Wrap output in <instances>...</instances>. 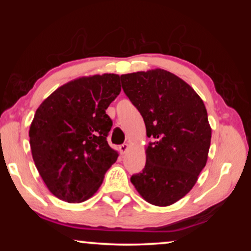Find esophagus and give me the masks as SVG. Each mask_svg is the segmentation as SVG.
I'll list each match as a JSON object with an SVG mask.
<instances>
[{"label":"esophagus","instance_id":"obj_1","mask_svg":"<svg viewBox=\"0 0 251 251\" xmlns=\"http://www.w3.org/2000/svg\"><path fill=\"white\" fill-rule=\"evenodd\" d=\"M129 148V145L127 143H124L123 144V145H121L120 146V151H121V154H125V152L127 151V150H128Z\"/></svg>","mask_w":251,"mask_h":251}]
</instances>
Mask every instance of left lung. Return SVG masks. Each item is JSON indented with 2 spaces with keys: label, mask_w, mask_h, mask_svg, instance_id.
<instances>
[{
  "label": "left lung",
  "mask_w": 251,
  "mask_h": 251,
  "mask_svg": "<svg viewBox=\"0 0 251 251\" xmlns=\"http://www.w3.org/2000/svg\"><path fill=\"white\" fill-rule=\"evenodd\" d=\"M122 86L145 122L146 165L130 177L147 202L167 207L186 196L206 166L211 127L194 88L171 72L155 69L121 75Z\"/></svg>",
  "instance_id": "obj_1"
}]
</instances>
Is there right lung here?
Wrapping results in <instances>:
<instances>
[{
  "label": "right lung",
  "instance_id": "1",
  "mask_svg": "<svg viewBox=\"0 0 251 251\" xmlns=\"http://www.w3.org/2000/svg\"><path fill=\"white\" fill-rule=\"evenodd\" d=\"M120 75L70 80L43 100L29 126L33 160L55 197L78 203L101 185L118 151L106 137L112 128L106 109L120 95Z\"/></svg>",
  "mask_w": 251,
  "mask_h": 251
}]
</instances>
